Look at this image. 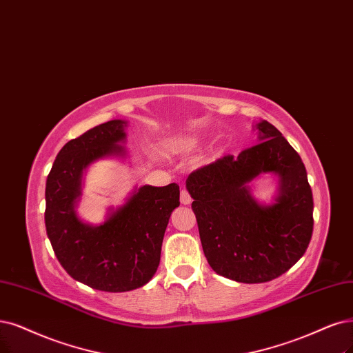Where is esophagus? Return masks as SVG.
<instances>
[{"label": "esophagus", "mask_w": 353, "mask_h": 353, "mask_svg": "<svg viewBox=\"0 0 353 353\" xmlns=\"http://www.w3.org/2000/svg\"><path fill=\"white\" fill-rule=\"evenodd\" d=\"M180 202L183 205H190L192 203V198L188 190H181L180 192Z\"/></svg>", "instance_id": "34e87169"}]
</instances>
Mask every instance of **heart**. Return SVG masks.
<instances>
[{
	"label": "heart",
	"mask_w": 353,
	"mask_h": 353,
	"mask_svg": "<svg viewBox=\"0 0 353 353\" xmlns=\"http://www.w3.org/2000/svg\"><path fill=\"white\" fill-rule=\"evenodd\" d=\"M199 145V138L194 135L173 137L164 142V148L170 152H185L196 148Z\"/></svg>",
	"instance_id": "obj_1"
}]
</instances>
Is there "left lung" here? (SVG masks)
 Masks as SVG:
<instances>
[{
  "label": "left lung",
  "mask_w": 353,
  "mask_h": 353,
  "mask_svg": "<svg viewBox=\"0 0 353 353\" xmlns=\"http://www.w3.org/2000/svg\"><path fill=\"white\" fill-rule=\"evenodd\" d=\"M259 143L193 172V198L202 249L218 275L243 283L281 276L305 253L312 234V192L301 157L268 121L254 125ZM279 177L270 204L251 194V181Z\"/></svg>",
  "instance_id": "8db88e82"
}]
</instances>
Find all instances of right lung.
Instances as JSON below:
<instances>
[{
	"mask_svg": "<svg viewBox=\"0 0 353 353\" xmlns=\"http://www.w3.org/2000/svg\"><path fill=\"white\" fill-rule=\"evenodd\" d=\"M126 121L94 126L65 143L46 180L45 225L59 263L75 281L106 292H126L151 281L172 212L180 205L176 183L135 188L123 205L93 225L77 214L87 168L104 159H128Z\"/></svg>",
	"mask_w": 353,
	"mask_h": 353,
	"instance_id": "add662e5",
	"label": "right lung"
}]
</instances>
